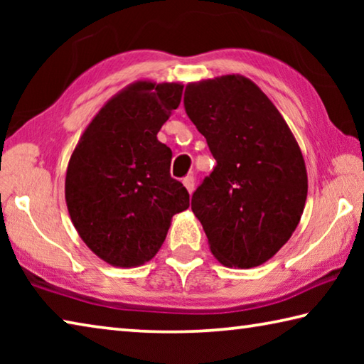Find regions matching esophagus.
<instances>
[{"label": "esophagus", "mask_w": 364, "mask_h": 364, "mask_svg": "<svg viewBox=\"0 0 364 364\" xmlns=\"http://www.w3.org/2000/svg\"><path fill=\"white\" fill-rule=\"evenodd\" d=\"M183 184H184V188L188 189V193L189 194H193V191H194V186H196V180H194V176H186L183 180Z\"/></svg>", "instance_id": "1"}]
</instances>
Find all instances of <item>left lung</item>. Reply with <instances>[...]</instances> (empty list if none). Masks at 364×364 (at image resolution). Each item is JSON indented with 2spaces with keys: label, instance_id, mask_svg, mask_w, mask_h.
I'll return each instance as SVG.
<instances>
[{
  "label": "left lung",
  "instance_id": "1",
  "mask_svg": "<svg viewBox=\"0 0 364 364\" xmlns=\"http://www.w3.org/2000/svg\"><path fill=\"white\" fill-rule=\"evenodd\" d=\"M184 109L217 167L191 208L228 268L268 262L304 213L308 176L297 139L269 97L237 73L189 83Z\"/></svg>",
  "mask_w": 364,
  "mask_h": 364
}]
</instances>
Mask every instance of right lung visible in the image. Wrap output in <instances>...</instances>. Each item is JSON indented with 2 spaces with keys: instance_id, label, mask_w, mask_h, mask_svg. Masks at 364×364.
I'll use <instances>...</instances> for the list:
<instances>
[{
  "instance_id": "add662e5",
  "label": "right lung",
  "mask_w": 364,
  "mask_h": 364,
  "mask_svg": "<svg viewBox=\"0 0 364 364\" xmlns=\"http://www.w3.org/2000/svg\"><path fill=\"white\" fill-rule=\"evenodd\" d=\"M181 83L138 80L85 128L65 173V202L78 236L112 267L156 257L189 194L170 176L171 151L157 133L180 106Z\"/></svg>"
}]
</instances>
